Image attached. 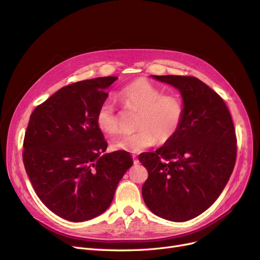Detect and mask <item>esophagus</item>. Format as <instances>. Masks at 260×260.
Masks as SVG:
<instances>
[{
    "mask_svg": "<svg viewBox=\"0 0 260 260\" xmlns=\"http://www.w3.org/2000/svg\"><path fill=\"white\" fill-rule=\"evenodd\" d=\"M133 160H134L135 165H138V163H139V160H138V158H137V156H136V155H133Z\"/></svg>",
    "mask_w": 260,
    "mask_h": 260,
    "instance_id": "esophagus-1",
    "label": "esophagus"
}]
</instances>
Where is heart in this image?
I'll use <instances>...</instances> for the list:
<instances>
[{"label":"heart","instance_id":"b5f03b06","mask_svg":"<svg viewBox=\"0 0 260 260\" xmlns=\"http://www.w3.org/2000/svg\"><path fill=\"white\" fill-rule=\"evenodd\" d=\"M119 99L127 109L139 111L133 134L124 135L112 143L116 151L140 153L159 143L169 142L180 129L185 108L178 95L165 94L163 90L145 78L136 79L123 87ZM98 128L113 136L119 132V120L113 102L104 101L95 114Z\"/></svg>","mask_w":260,"mask_h":260}]
</instances>
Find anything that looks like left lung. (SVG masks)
<instances>
[{"label":"left lung","instance_id":"obj_1","mask_svg":"<svg viewBox=\"0 0 260 260\" xmlns=\"http://www.w3.org/2000/svg\"><path fill=\"white\" fill-rule=\"evenodd\" d=\"M178 88L185 108L182 125L156 152L139 155L148 177L142 197L155 215L182 222L219 197L234 170L237 139L223 99L189 76H153Z\"/></svg>","mask_w":260,"mask_h":260}]
</instances>
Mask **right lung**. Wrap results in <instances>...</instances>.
I'll return each mask as SVG.
<instances>
[{
	"mask_svg": "<svg viewBox=\"0 0 260 260\" xmlns=\"http://www.w3.org/2000/svg\"><path fill=\"white\" fill-rule=\"evenodd\" d=\"M117 77L76 82L62 87L30 115L23 162L40 200L66 220L92 219L111 206L129 153L103 154L107 142L95 114Z\"/></svg>",
	"mask_w": 260,
	"mask_h": 260,
	"instance_id": "add662e5",
	"label": "right lung"
}]
</instances>
